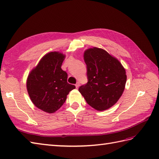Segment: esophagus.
<instances>
[{
  "mask_svg": "<svg viewBox=\"0 0 159 159\" xmlns=\"http://www.w3.org/2000/svg\"><path fill=\"white\" fill-rule=\"evenodd\" d=\"M76 88H78V87H79V85H80V83H79V82H78L76 84Z\"/></svg>",
  "mask_w": 159,
  "mask_h": 159,
  "instance_id": "34e87169",
  "label": "esophagus"
}]
</instances>
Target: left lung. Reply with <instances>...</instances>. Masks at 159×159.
Returning <instances> with one entry per match:
<instances>
[{
	"label": "left lung",
	"instance_id": "obj_1",
	"mask_svg": "<svg viewBox=\"0 0 159 159\" xmlns=\"http://www.w3.org/2000/svg\"><path fill=\"white\" fill-rule=\"evenodd\" d=\"M88 82L79 92L87 104L97 111L109 109L122 95L126 82V70L106 50L93 47L84 52Z\"/></svg>",
	"mask_w": 159,
	"mask_h": 159
}]
</instances>
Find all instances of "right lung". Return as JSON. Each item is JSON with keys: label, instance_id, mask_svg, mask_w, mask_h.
<instances>
[{"label": "right lung", "instance_id": "1", "mask_svg": "<svg viewBox=\"0 0 159 159\" xmlns=\"http://www.w3.org/2000/svg\"><path fill=\"white\" fill-rule=\"evenodd\" d=\"M65 57L59 52L46 54L29 73L26 80L32 102L46 113L58 110L66 102L67 94L76 88L67 82V74L61 69Z\"/></svg>", "mask_w": 159, "mask_h": 159}]
</instances>
